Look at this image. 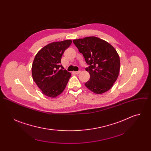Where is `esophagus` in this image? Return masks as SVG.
Masks as SVG:
<instances>
[{
    "instance_id": "1",
    "label": "esophagus",
    "mask_w": 151,
    "mask_h": 151,
    "mask_svg": "<svg viewBox=\"0 0 151 151\" xmlns=\"http://www.w3.org/2000/svg\"><path fill=\"white\" fill-rule=\"evenodd\" d=\"M74 73H75V74H79V73H81V71H80V70H79V71H75V72H74Z\"/></svg>"
}]
</instances>
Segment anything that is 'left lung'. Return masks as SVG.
Returning a JSON list of instances; mask_svg holds the SVG:
<instances>
[{"instance_id": "1", "label": "left lung", "mask_w": 151, "mask_h": 151, "mask_svg": "<svg viewBox=\"0 0 151 151\" xmlns=\"http://www.w3.org/2000/svg\"><path fill=\"white\" fill-rule=\"evenodd\" d=\"M90 66L86 68L90 79L85 83L92 92L100 94L109 90L116 81L120 70L119 56L109 43L97 37L73 40Z\"/></svg>"}]
</instances>
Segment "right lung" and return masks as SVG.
<instances>
[{
	"instance_id": "1",
	"label": "right lung",
	"mask_w": 151,
	"mask_h": 151,
	"mask_svg": "<svg viewBox=\"0 0 151 151\" xmlns=\"http://www.w3.org/2000/svg\"><path fill=\"white\" fill-rule=\"evenodd\" d=\"M72 44L71 40L53 42L43 47L36 54L32 67L33 81L42 93L56 97L65 89L71 73L63 70L62 55Z\"/></svg>"
}]
</instances>
